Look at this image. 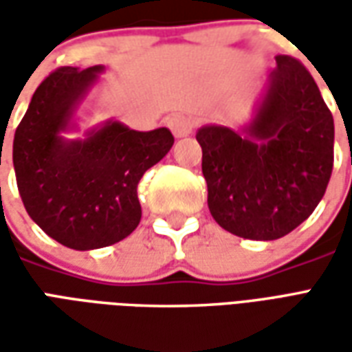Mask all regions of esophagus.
<instances>
[{
  "label": "esophagus",
  "instance_id": "esophagus-1",
  "mask_svg": "<svg viewBox=\"0 0 352 352\" xmlns=\"http://www.w3.org/2000/svg\"><path fill=\"white\" fill-rule=\"evenodd\" d=\"M168 126H169V130L173 131V135H175V138H186V135H190L192 128H194V124H192L190 118L184 115L169 116Z\"/></svg>",
  "mask_w": 352,
  "mask_h": 352
}]
</instances>
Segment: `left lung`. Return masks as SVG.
<instances>
[{
	"label": "left lung",
	"mask_w": 352,
	"mask_h": 352,
	"mask_svg": "<svg viewBox=\"0 0 352 352\" xmlns=\"http://www.w3.org/2000/svg\"><path fill=\"white\" fill-rule=\"evenodd\" d=\"M251 122L207 124L196 133L207 206L243 239L287 236L322 199L333 166V116L298 60L275 58Z\"/></svg>",
	"instance_id": "1"
}]
</instances>
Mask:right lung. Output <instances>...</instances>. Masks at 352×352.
<instances>
[{
    "mask_svg": "<svg viewBox=\"0 0 352 352\" xmlns=\"http://www.w3.org/2000/svg\"><path fill=\"white\" fill-rule=\"evenodd\" d=\"M105 65L62 67L35 90L14 131L12 164L20 198L39 228L75 251H92L122 241L138 228V184L173 146L168 128L130 130L107 120L80 139L82 101Z\"/></svg>",
    "mask_w": 352,
    "mask_h": 352,
    "instance_id": "add662e5",
    "label": "right lung"
}]
</instances>
